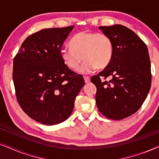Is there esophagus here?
Listing matches in <instances>:
<instances>
[{
  "mask_svg": "<svg viewBox=\"0 0 159 159\" xmlns=\"http://www.w3.org/2000/svg\"><path fill=\"white\" fill-rule=\"evenodd\" d=\"M84 82H85V83H89V82H90V78L85 76V77H84Z\"/></svg>",
  "mask_w": 159,
  "mask_h": 159,
  "instance_id": "obj_1",
  "label": "esophagus"
}]
</instances>
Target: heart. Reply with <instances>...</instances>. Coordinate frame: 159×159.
Here are the masks:
<instances>
[{"mask_svg": "<svg viewBox=\"0 0 159 159\" xmlns=\"http://www.w3.org/2000/svg\"><path fill=\"white\" fill-rule=\"evenodd\" d=\"M71 47H63L61 56L69 68L79 69L81 74H89L95 69H103L110 64L113 56V43L103 33L82 31L71 38Z\"/></svg>", "mask_w": 159, "mask_h": 159, "instance_id": "b5f03b06", "label": "heart"}]
</instances>
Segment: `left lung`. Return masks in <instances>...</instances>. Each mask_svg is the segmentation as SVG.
Masks as SVG:
<instances>
[{
	"label": "left lung",
	"mask_w": 159,
	"mask_h": 159,
	"mask_svg": "<svg viewBox=\"0 0 159 159\" xmlns=\"http://www.w3.org/2000/svg\"><path fill=\"white\" fill-rule=\"evenodd\" d=\"M113 43L110 64L91 78L96 86L99 111L108 119L120 120L138 111L151 85V61L145 43L121 25L99 27ZM110 77L109 80L106 79Z\"/></svg>",
	"instance_id": "1"
}]
</instances>
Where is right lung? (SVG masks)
<instances>
[{"label": "right lung", "mask_w": 159, "mask_h": 159, "mask_svg": "<svg viewBox=\"0 0 159 159\" xmlns=\"http://www.w3.org/2000/svg\"><path fill=\"white\" fill-rule=\"evenodd\" d=\"M74 26L44 29L27 37L14 58L17 101L38 122L54 125L72 113L84 81L63 61L61 49Z\"/></svg>", "instance_id": "1"}]
</instances>
